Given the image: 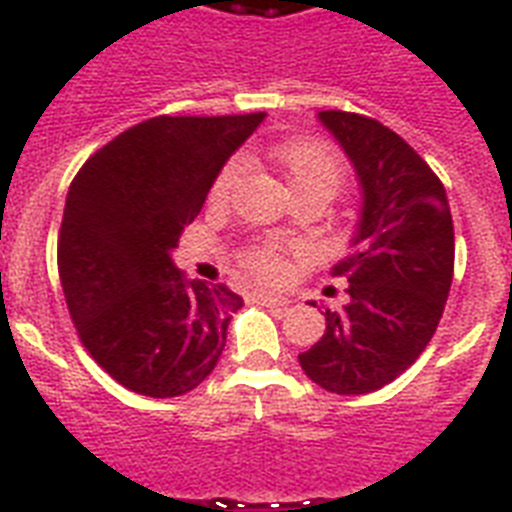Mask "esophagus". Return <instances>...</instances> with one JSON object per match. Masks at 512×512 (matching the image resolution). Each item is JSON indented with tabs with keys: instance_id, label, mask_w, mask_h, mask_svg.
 Segmentation results:
<instances>
[{
	"instance_id": "1",
	"label": "esophagus",
	"mask_w": 512,
	"mask_h": 512,
	"mask_svg": "<svg viewBox=\"0 0 512 512\" xmlns=\"http://www.w3.org/2000/svg\"><path fill=\"white\" fill-rule=\"evenodd\" d=\"M257 303L268 305V308H284L289 305V300L281 295H271V292H257Z\"/></svg>"
}]
</instances>
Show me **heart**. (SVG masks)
I'll list each match as a JSON object with an SVG mask.
<instances>
[{"label": "heart", "instance_id": "b5f03b06", "mask_svg": "<svg viewBox=\"0 0 512 512\" xmlns=\"http://www.w3.org/2000/svg\"><path fill=\"white\" fill-rule=\"evenodd\" d=\"M273 162L279 164L284 177H287L289 188L295 196L300 193H324V196H335L342 183V162L337 151L324 140L300 138V140H284L271 151ZM241 162L233 159L217 172L209 199L225 201L233 185L239 183ZM244 265L255 273L257 279L276 281L284 276V255H281L279 244H260V247L249 249L244 255Z\"/></svg>", "mask_w": 512, "mask_h": 512}]
</instances>
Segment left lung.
<instances>
[{"label":"left lung","instance_id":"obj_1","mask_svg":"<svg viewBox=\"0 0 512 512\" xmlns=\"http://www.w3.org/2000/svg\"><path fill=\"white\" fill-rule=\"evenodd\" d=\"M361 185L348 257L332 276L348 303L327 308V329L300 366L337 396L380 390L420 358L444 313L454 276V225L441 180L385 124L319 111ZM316 305V303H311Z\"/></svg>","mask_w":512,"mask_h":512}]
</instances>
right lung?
I'll use <instances>...</instances> for the list:
<instances>
[{
	"instance_id": "obj_1",
	"label": "right lung",
	"mask_w": 512,
	"mask_h": 512,
	"mask_svg": "<svg viewBox=\"0 0 512 512\" xmlns=\"http://www.w3.org/2000/svg\"><path fill=\"white\" fill-rule=\"evenodd\" d=\"M265 114L154 116L92 154L68 188L60 284L90 356L132 393L175 398L217 366L244 300L172 263L185 225Z\"/></svg>"
}]
</instances>
